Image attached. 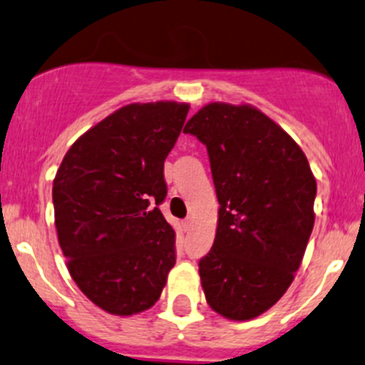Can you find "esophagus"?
<instances>
[{"mask_svg": "<svg viewBox=\"0 0 365 365\" xmlns=\"http://www.w3.org/2000/svg\"><path fill=\"white\" fill-rule=\"evenodd\" d=\"M182 227H184V228H186V230H190V228H191V227H193V216H187V217H186V220H184V221H182Z\"/></svg>", "mask_w": 365, "mask_h": 365, "instance_id": "34e87169", "label": "esophagus"}]
</instances>
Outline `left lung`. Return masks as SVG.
I'll use <instances>...</instances> for the list:
<instances>
[{"label": "left lung", "mask_w": 365, "mask_h": 365, "mask_svg": "<svg viewBox=\"0 0 365 365\" xmlns=\"http://www.w3.org/2000/svg\"><path fill=\"white\" fill-rule=\"evenodd\" d=\"M184 133L207 148L220 202L214 244L198 262L205 299L228 320H251L294 281L313 232L317 181L294 138L250 105H205Z\"/></svg>", "instance_id": "8db88e82"}]
</instances>
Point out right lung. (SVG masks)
<instances>
[{
  "mask_svg": "<svg viewBox=\"0 0 365 365\" xmlns=\"http://www.w3.org/2000/svg\"><path fill=\"white\" fill-rule=\"evenodd\" d=\"M187 110L175 101L126 105L86 131L56 174L59 246L82 294L107 313L155 306L175 264L174 228L158 205Z\"/></svg>",
  "mask_w": 365,
  "mask_h": 365,
  "instance_id": "1",
  "label": "right lung"
}]
</instances>
